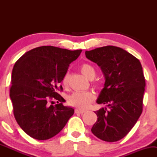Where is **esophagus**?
I'll use <instances>...</instances> for the list:
<instances>
[{"label": "esophagus", "mask_w": 157, "mask_h": 157, "mask_svg": "<svg viewBox=\"0 0 157 157\" xmlns=\"http://www.w3.org/2000/svg\"><path fill=\"white\" fill-rule=\"evenodd\" d=\"M75 113H79V114H82L85 111H82V110H80V109H75Z\"/></svg>", "instance_id": "esophagus-1"}]
</instances>
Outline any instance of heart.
Returning <instances> with one entry per match:
<instances>
[{"mask_svg": "<svg viewBox=\"0 0 157 157\" xmlns=\"http://www.w3.org/2000/svg\"><path fill=\"white\" fill-rule=\"evenodd\" d=\"M81 72L89 80H92L96 75V71L91 64L85 63L80 67ZM68 82V74L66 73L63 77L62 83L67 86ZM95 99V96L91 91H76L70 95L68 98L69 105L80 110H86L91 105Z\"/></svg>", "mask_w": 157, "mask_h": 157, "instance_id": "heart-1", "label": "heart"}]
</instances>
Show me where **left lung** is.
I'll list each match as a JSON object with an SVG mask.
<instances>
[{"label": "left lung", "instance_id": "1", "mask_svg": "<svg viewBox=\"0 0 157 157\" xmlns=\"http://www.w3.org/2000/svg\"><path fill=\"white\" fill-rule=\"evenodd\" d=\"M88 59L101 68L105 78L97 102L107 108L94 111L91 131L105 142H117L129 133L142 112L145 79L140 60L120 47L106 46L86 51Z\"/></svg>", "mask_w": 157, "mask_h": 157}]
</instances>
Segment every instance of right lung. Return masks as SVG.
Instances as JSON below:
<instances>
[{"label":"right lung","instance_id":"add662e5","mask_svg":"<svg viewBox=\"0 0 157 157\" xmlns=\"http://www.w3.org/2000/svg\"><path fill=\"white\" fill-rule=\"evenodd\" d=\"M82 50L44 46L26 52L12 69L10 96L15 118L29 136L46 140L58 134L74 114L57 91L69 64ZM54 100L57 104L53 106Z\"/></svg>","mask_w":157,"mask_h":157}]
</instances>
